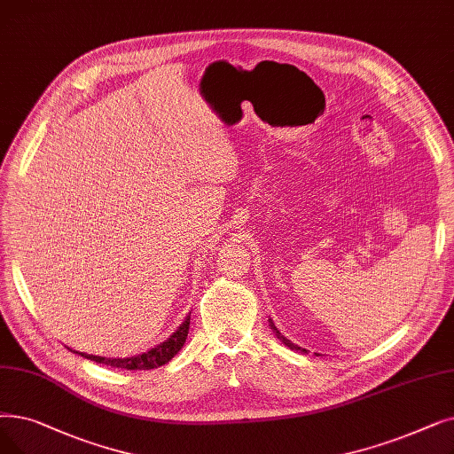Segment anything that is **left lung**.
Segmentation results:
<instances>
[{
	"label": "left lung",
	"instance_id": "left-lung-1",
	"mask_svg": "<svg viewBox=\"0 0 454 454\" xmlns=\"http://www.w3.org/2000/svg\"><path fill=\"white\" fill-rule=\"evenodd\" d=\"M269 326H270V330H272V332H274V333H276V338H278V340H280V341H282V343H284V345H286V347H289V348H291V350H302V352H306V348H301V347H299V345H294V343H291V341H289V340H287V338H284V336H282V333H280V330H278V328H276V326H274V323H272V319H269Z\"/></svg>",
	"mask_w": 454,
	"mask_h": 454
}]
</instances>
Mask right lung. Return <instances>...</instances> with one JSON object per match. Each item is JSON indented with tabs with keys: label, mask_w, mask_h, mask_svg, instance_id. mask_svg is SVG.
Returning a JSON list of instances; mask_svg holds the SVG:
<instances>
[{
	"label": "right lung",
	"mask_w": 454,
	"mask_h": 454,
	"mask_svg": "<svg viewBox=\"0 0 454 454\" xmlns=\"http://www.w3.org/2000/svg\"><path fill=\"white\" fill-rule=\"evenodd\" d=\"M189 321H191V315H187L185 321L180 325V328L176 330L168 340H165L160 345H155L148 352L137 354V356H131V358H104V356H92V354H85V352H82V356L87 360H92L96 364H106L111 367L128 369V371H137V369L143 371V369L161 367V365L168 364L176 356V354L182 350V347L187 340V333H189Z\"/></svg>",
	"instance_id": "obj_1"
}]
</instances>
